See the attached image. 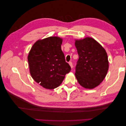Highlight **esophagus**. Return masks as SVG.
Listing matches in <instances>:
<instances>
[{
	"instance_id": "34e87169",
	"label": "esophagus",
	"mask_w": 126,
	"mask_h": 126,
	"mask_svg": "<svg viewBox=\"0 0 126 126\" xmlns=\"http://www.w3.org/2000/svg\"><path fill=\"white\" fill-rule=\"evenodd\" d=\"M69 65H70V66H71V68H73V63H72V62H69Z\"/></svg>"
}]
</instances>
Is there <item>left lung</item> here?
I'll return each mask as SVG.
<instances>
[{
	"label": "left lung",
	"instance_id": "1",
	"mask_svg": "<svg viewBox=\"0 0 126 126\" xmlns=\"http://www.w3.org/2000/svg\"><path fill=\"white\" fill-rule=\"evenodd\" d=\"M75 46L79 56L75 74L77 81L83 87L93 89L103 81L107 74V54L104 48L90 37L76 40Z\"/></svg>",
	"mask_w": 126,
	"mask_h": 126
}]
</instances>
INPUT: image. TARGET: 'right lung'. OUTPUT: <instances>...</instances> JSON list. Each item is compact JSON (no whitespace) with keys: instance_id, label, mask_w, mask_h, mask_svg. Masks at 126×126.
<instances>
[{"instance_id":"add662e5","label":"right lung","mask_w":126,"mask_h":126,"mask_svg":"<svg viewBox=\"0 0 126 126\" xmlns=\"http://www.w3.org/2000/svg\"><path fill=\"white\" fill-rule=\"evenodd\" d=\"M62 39L50 37L34 43L28 60L30 73L37 83L46 89H52L62 83L71 67L65 62L61 49Z\"/></svg>"}]
</instances>
